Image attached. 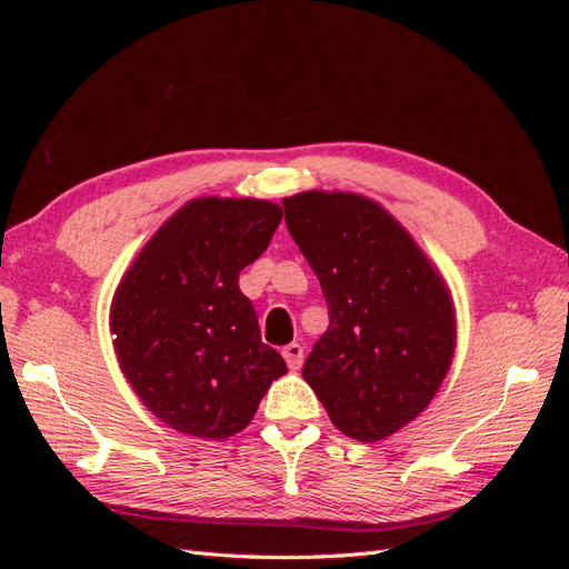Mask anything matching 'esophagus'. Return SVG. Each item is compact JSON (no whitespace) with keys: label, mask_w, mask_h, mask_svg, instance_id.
<instances>
[{"label":"esophagus","mask_w":569,"mask_h":569,"mask_svg":"<svg viewBox=\"0 0 569 569\" xmlns=\"http://www.w3.org/2000/svg\"><path fill=\"white\" fill-rule=\"evenodd\" d=\"M282 356L287 360L289 370H299L301 363H303V347H301L299 341H291V343H287V347L282 349Z\"/></svg>","instance_id":"obj_1"}]
</instances>
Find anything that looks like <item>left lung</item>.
Masks as SVG:
<instances>
[{
  "instance_id": "8db88e82",
  "label": "left lung",
  "mask_w": 569,
  "mask_h": 569,
  "mask_svg": "<svg viewBox=\"0 0 569 569\" xmlns=\"http://www.w3.org/2000/svg\"><path fill=\"white\" fill-rule=\"evenodd\" d=\"M282 206L330 316L303 380L343 435L380 441L418 418L449 372L456 347L449 289L375 201L303 192Z\"/></svg>"
}]
</instances>
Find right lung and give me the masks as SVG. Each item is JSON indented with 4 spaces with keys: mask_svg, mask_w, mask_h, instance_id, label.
I'll list each match as a JSON object with an SVG mask.
<instances>
[{
    "mask_svg": "<svg viewBox=\"0 0 569 569\" xmlns=\"http://www.w3.org/2000/svg\"><path fill=\"white\" fill-rule=\"evenodd\" d=\"M282 220L261 199H194L149 239L120 282L111 332L120 370L173 429L228 439L251 422L284 358L261 341L239 272Z\"/></svg>",
    "mask_w": 569,
    "mask_h": 569,
    "instance_id": "obj_1",
    "label": "right lung"
}]
</instances>
